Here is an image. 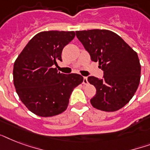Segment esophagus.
<instances>
[{
    "label": "esophagus",
    "mask_w": 150,
    "mask_h": 150,
    "mask_svg": "<svg viewBox=\"0 0 150 150\" xmlns=\"http://www.w3.org/2000/svg\"><path fill=\"white\" fill-rule=\"evenodd\" d=\"M83 85L88 84V80H87V77H83V82H82Z\"/></svg>",
    "instance_id": "1"
}]
</instances>
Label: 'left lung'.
<instances>
[{
	"instance_id": "1",
	"label": "left lung",
	"mask_w": 150,
	"mask_h": 150,
	"mask_svg": "<svg viewBox=\"0 0 150 150\" xmlns=\"http://www.w3.org/2000/svg\"><path fill=\"white\" fill-rule=\"evenodd\" d=\"M76 36L89 52L91 60L99 62L103 78L89 76L96 87L92 106L113 112L125 106L135 95L140 82L141 65L137 53L115 33L107 29L76 31Z\"/></svg>"
}]
</instances>
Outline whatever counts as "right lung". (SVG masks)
<instances>
[{
  "label": "right lung",
  "mask_w": 150,
  "mask_h": 150,
  "mask_svg": "<svg viewBox=\"0 0 150 150\" xmlns=\"http://www.w3.org/2000/svg\"><path fill=\"white\" fill-rule=\"evenodd\" d=\"M74 31H43L34 36L15 60L13 80L25 106L43 117L63 113L73 89L83 82L78 74L65 75L54 65L63 48L75 38Z\"/></svg>",
  "instance_id": "obj_1"
}]
</instances>
